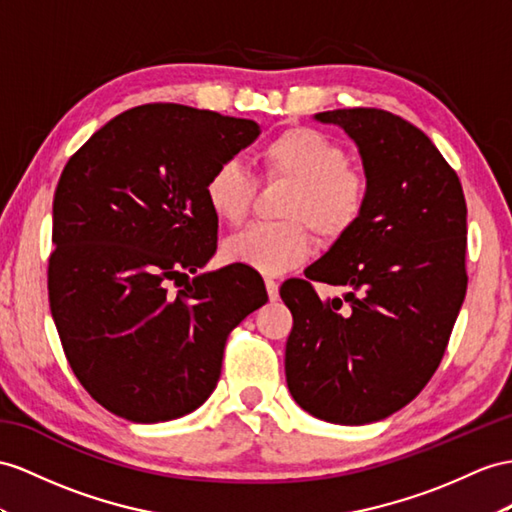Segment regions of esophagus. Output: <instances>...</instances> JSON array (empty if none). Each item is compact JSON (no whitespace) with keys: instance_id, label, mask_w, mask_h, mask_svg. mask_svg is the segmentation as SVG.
<instances>
[{"instance_id":"esophagus-1","label":"esophagus","mask_w":512,"mask_h":512,"mask_svg":"<svg viewBox=\"0 0 512 512\" xmlns=\"http://www.w3.org/2000/svg\"><path fill=\"white\" fill-rule=\"evenodd\" d=\"M266 290H268V298L277 300L279 298V283L274 279H266Z\"/></svg>"}]
</instances>
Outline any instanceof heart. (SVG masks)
I'll return each mask as SVG.
<instances>
[{"label":"heart","mask_w":512,"mask_h":512,"mask_svg":"<svg viewBox=\"0 0 512 512\" xmlns=\"http://www.w3.org/2000/svg\"><path fill=\"white\" fill-rule=\"evenodd\" d=\"M268 177L294 183L283 207L287 222H253L225 242V257L264 274H281L303 264L311 235L303 219L324 242H335L357 227L370 201V181L346 166L342 144L318 129L292 127L259 151ZM205 203L214 216L238 225L251 209L255 181L238 162H222L209 173Z\"/></svg>","instance_id":"heart-1"}]
</instances>
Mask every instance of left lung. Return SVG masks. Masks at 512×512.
Wrapping results in <instances>:
<instances>
[{
	"mask_svg": "<svg viewBox=\"0 0 512 512\" xmlns=\"http://www.w3.org/2000/svg\"><path fill=\"white\" fill-rule=\"evenodd\" d=\"M355 140L370 201L305 279L281 285L294 326L285 346L292 398L313 417L361 426L409 404L439 368L467 292V205L432 140L376 108L313 116ZM311 280L344 284L322 301Z\"/></svg>",
	"mask_w": 512,
	"mask_h": 512,
	"instance_id": "obj_1",
	"label": "left lung"
}]
</instances>
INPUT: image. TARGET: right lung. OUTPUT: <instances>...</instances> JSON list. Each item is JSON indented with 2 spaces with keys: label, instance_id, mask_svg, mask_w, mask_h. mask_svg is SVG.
<instances>
[{
  "label": "right lung",
  "instance_id": "obj_1",
  "mask_svg": "<svg viewBox=\"0 0 512 512\" xmlns=\"http://www.w3.org/2000/svg\"><path fill=\"white\" fill-rule=\"evenodd\" d=\"M259 134L248 119L149 103L114 116L64 166L49 307L77 381L110 413L157 424L199 409L229 333L268 300L248 266L196 272L218 240L205 181Z\"/></svg>",
  "mask_w": 512,
  "mask_h": 512
}]
</instances>
